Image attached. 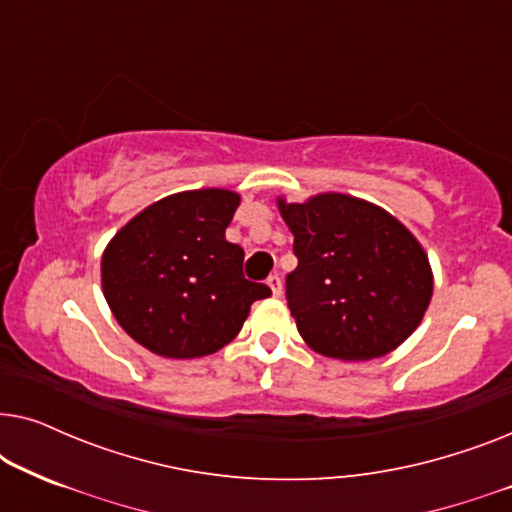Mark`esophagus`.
Masks as SVG:
<instances>
[{
    "label": "esophagus",
    "mask_w": 512,
    "mask_h": 512,
    "mask_svg": "<svg viewBox=\"0 0 512 512\" xmlns=\"http://www.w3.org/2000/svg\"><path fill=\"white\" fill-rule=\"evenodd\" d=\"M268 286H270L272 296H282V279H279V275H270Z\"/></svg>",
    "instance_id": "34e87169"
}]
</instances>
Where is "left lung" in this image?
<instances>
[{
	"instance_id": "8db88e82",
	"label": "left lung",
	"mask_w": 512,
	"mask_h": 512,
	"mask_svg": "<svg viewBox=\"0 0 512 512\" xmlns=\"http://www.w3.org/2000/svg\"><path fill=\"white\" fill-rule=\"evenodd\" d=\"M293 233L298 268L286 300L314 352L370 361L410 338L433 293L429 256L382 207L345 193L277 200Z\"/></svg>"
}]
</instances>
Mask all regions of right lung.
Here are the masks:
<instances>
[{"mask_svg":"<svg viewBox=\"0 0 512 512\" xmlns=\"http://www.w3.org/2000/svg\"><path fill=\"white\" fill-rule=\"evenodd\" d=\"M240 195L200 188L167 195L111 237L102 291L123 331L165 359L219 352L242 331L265 284L242 275L244 249L226 240Z\"/></svg>","mask_w":512,"mask_h":512,"instance_id":"1","label":"right lung"}]
</instances>
